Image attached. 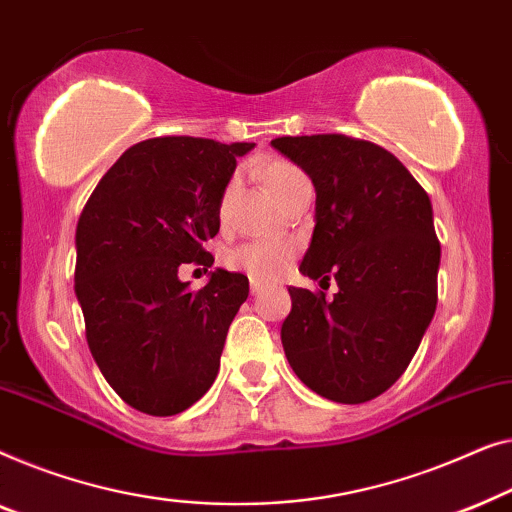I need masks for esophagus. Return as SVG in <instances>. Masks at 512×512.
<instances>
[{
  "instance_id": "esophagus-1",
  "label": "esophagus",
  "mask_w": 512,
  "mask_h": 512,
  "mask_svg": "<svg viewBox=\"0 0 512 512\" xmlns=\"http://www.w3.org/2000/svg\"><path fill=\"white\" fill-rule=\"evenodd\" d=\"M262 290H264V283H259V280H250V292L259 294Z\"/></svg>"
}]
</instances>
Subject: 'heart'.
Here are the masks:
<instances>
[{"label":"heart","instance_id":"obj_1","mask_svg":"<svg viewBox=\"0 0 512 512\" xmlns=\"http://www.w3.org/2000/svg\"><path fill=\"white\" fill-rule=\"evenodd\" d=\"M262 176H264L266 187H269L271 194L278 201L283 199L294 185L306 178L301 174V169L283 160L266 164ZM227 199H229V192H225V197H222V204H220L222 215H225ZM292 255H294V246L287 241H246L229 250L225 262L236 271L248 273L250 278L273 280L287 269Z\"/></svg>","mask_w":512,"mask_h":512}]
</instances>
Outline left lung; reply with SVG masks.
<instances>
[{
	"label": "left lung",
	"instance_id": "obj_1",
	"mask_svg": "<svg viewBox=\"0 0 512 512\" xmlns=\"http://www.w3.org/2000/svg\"><path fill=\"white\" fill-rule=\"evenodd\" d=\"M271 146L315 185V229L299 271L325 292L290 287L285 357L301 383L336 403H364L408 369L436 313L441 243L429 194L371 141L280 136Z\"/></svg>",
	"mask_w": 512,
	"mask_h": 512
}]
</instances>
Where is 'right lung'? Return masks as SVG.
<instances>
[{
  "mask_svg": "<svg viewBox=\"0 0 512 512\" xmlns=\"http://www.w3.org/2000/svg\"><path fill=\"white\" fill-rule=\"evenodd\" d=\"M255 143L157 136L120 155L76 227V297L85 338L118 397L146 415L183 413L213 385L248 278L211 271L201 290L178 278L211 266L204 243L236 157Z\"/></svg>",
  "mask_w": 512,
  "mask_h": 512,
  "instance_id": "add662e5",
  "label": "right lung"
}]
</instances>
